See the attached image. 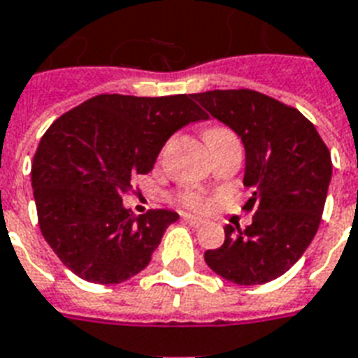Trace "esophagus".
<instances>
[{
  "instance_id": "obj_1",
  "label": "esophagus",
  "mask_w": 358,
  "mask_h": 358,
  "mask_svg": "<svg viewBox=\"0 0 358 358\" xmlns=\"http://www.w3.org/2000/svg\"><path fill=\"white\" fill-rule=\"evenodd\" d=\"M182 220H184L187 225H191V227H203V225H204L203 220H201V217H195V215L185 214V215H182Z\"/></svg>"
}]
</instances>
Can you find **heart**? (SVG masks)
<instances>
[{
  "label": "heart",
  "mask_w": 358,
  "mask_h": 358,
  "mask_svg": "<svg viewBox=\"0 0 358 358\" xmlns=\"http://www.w3.org/2000/svg\"><path fill=\"white\" fill-rule=\"evenodd\" d=\"M220 133H227L225 127H212V129L206 131V136H212V135H220ZM184 208H189V210H203L208 206V197L203 195L201 191H182L178 193V197H176Z\"/></svg>",
  "instance_id": "heart-1"
}]
</instances>
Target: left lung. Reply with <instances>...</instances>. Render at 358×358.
Returning <instances> with one entry per match:
<instances>
[{"label": "left lung", "instance_id": "1", "mask_svg": "<svg viewBox=\"0 0 358 358\" xmlns=\"http://www.w3.org/2000/svg\"><path fill=\"white\" fill-rule=\"evenodd\" d=\"M193 97L242 138L244 185L252 187L244 210L250 227H225V242L204 253L215 274L259 285L293 266L317 233L331 184V152L306 116L255 90H214Z\"/></svg>", "mask_w": 358, "mask_h": 358}]
</instances>
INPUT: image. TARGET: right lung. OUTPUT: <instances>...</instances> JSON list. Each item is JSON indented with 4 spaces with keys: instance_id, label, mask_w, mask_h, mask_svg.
I'll use <instances>...</instances> for the list:
<instances>
[{
    "instance_id": "add662e5",
    "label": "right lung",
    "mask_w": 358,
    "mask_h": 358,
    "mask_svg": "<svg viewBox=\"0 0 358 358\" xmlns=\"http://www.w3.org/2000/svg\"><path fill=\"white\" fill-rule=\"evenodd\" d=\"M193 95L101 94L48 127L31 165L41 233L59 261L92 283H122L146 268L173 210L135 215L122 203L169 136L208 116Z\"/></svg>"
}]
</instances>
